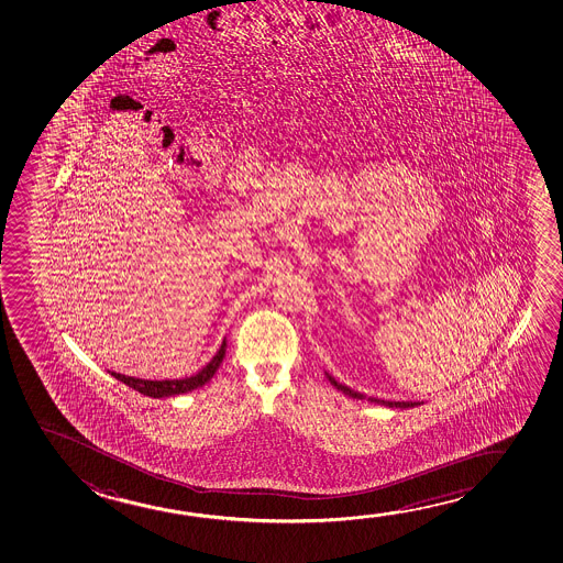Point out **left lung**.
Segmentation results:
<instances>
[{"instance_id": "obj_1", "label": "left lung", "mask_w": 563, "mask_h": 563, "mask_svg": "<svg viewBox=\"0 0 563 563\" xmlns=\"http://www.w3.org/2000/svg\"><path fill=\"white\" fill-rule=\"evenodd\" d=\"M328 380L332 383V385L336 386L338 390H342L344 395L352 396V398H360L363 400L365 395H361L357 390H352L350 386L342 385V383H338L336 378L332 377V375H328ZM371 402L383 404V406H388V408H413V406H420V402H393V400H378V398H369Z\"/></svg>"}]
</instances>
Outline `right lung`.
<instances>
[{
  "label": "right lung",
  "mask_w": 563,
  "mask_h": 563,
  "mask_svg": "<svg viewBox=\"0 0 563 563\" xmlns=\"http://www.w3.org/2000/svg\"><path fill=\"white\" fill-rule=\"evenodd\" d=\"M225 350L227 344L223 342L221 347H219V352L213 355V360L202 371H198L196 375H192V377L173 378V380H147V378L126 377V375H120V373H114V371H110V375L118 378L120 383L130 386V388H134L137 393L152 396V398L185 395V393H190L194 388H200L208 380H211V377L216 375V371L219 369L221 361L225 357Z\"/></svg>",
  "instance_id": "obj_1"
}]
</instances>
